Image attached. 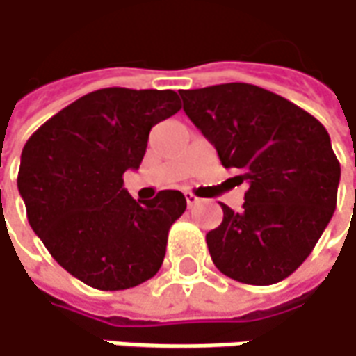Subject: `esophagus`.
Masks as SVG:
<instances>
[{"label": "esophagus", "instance_id": "obj_1", "mask_svg": "<svg viewBox=\"0 0 356 356\" xmlns=\"http://www.w3.org/2000/svg\"><path fill=\"white\" fill-rule=\"evenodd\" d=\"M185 198H187L188 209H193V207H197L198 202H200V198L195 197V195H193V193H185Z\"/></svg>", "mask_w": 356, "mask_h": 356}]
</instances>
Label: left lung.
Wrapping results in <instances>:
<instances>
[{
  "instance_id": "1",
  "label": "left lung",
  "mask_w": 356,
  "mask_h": 356,
  "mask_svg": "<svg viewBox=\"0 0 356 356\" xmlns=\"http://www.w3.org/2000/svg\"><path fill=\"white\" fill-rule=\"evenodd\" d=\"M183 111L248 183L241 212L207 234L229 279L267 286L290 277L316 248L337 204L341 165L327 130L284 97L251 83L179 91Z\"/></svg>"
}]
</instances>
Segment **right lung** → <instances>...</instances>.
<instances>
[{"instance_id": "right-lung-1", "label": "right lung", "mask_w": 356, "mask_h": 356, "mask_svg": "<svg viewBox=\"0 0 356 356\" xmlns=\"http://www.w3.org/2000/svg\"><path fill=\"white\" fill-rule=\"evenodd\" d=\"M179 108L171 89H97L26 140L17 187L29 224L58 265L93 289H132L163 263L187 200L159 191L136 202L122 175L140 168L152 127Z\"/></svg>"}]
</instances>
